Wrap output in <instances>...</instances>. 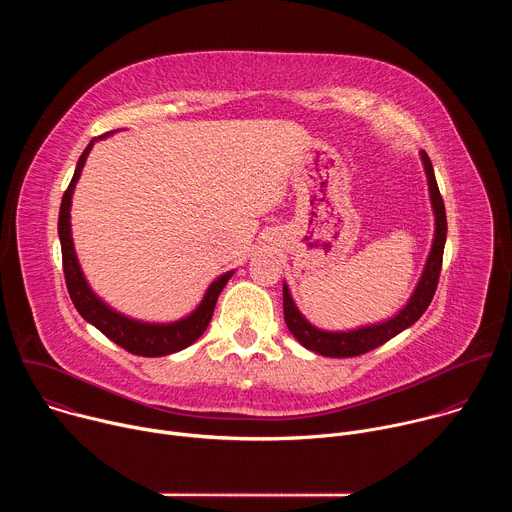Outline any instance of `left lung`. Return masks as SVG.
Listing matches in <instances>:
<instances>
[{"label": "left lung", "instance_id": "8db88e82", "mask_svg": "<svg viewBox=\"0 0 512 512\" xmlns=\"http://www.w3.org/2000/svg\"><path fill=\"white\" fill-rule=\"evenodd\" d=\"M419 158H421L425 178H427V190H429L435 229H433V241H431L429 255L425 259L421 277L413 289V294L409 296L407 304L401 310H397V314H393L391 318H387L383 322L364 324V326H356L350 330H324V328L314 326L300 312L294 298H291V291H289L287 283L283 281V318H285L289 332L294 334V338L304 348H308L316 354H322V356H330V358L364 354V352H369V350L385 344L387 340L395 338L409 326H413L423 316L427 306L431 304L435 287H437V279H440V271H442L448 221H446L444 200H442L440 188H437V182H435L433 166L425 152H421Z\"/></svg>", "mask_w": 512, "mask_h": 512}]
</instances>
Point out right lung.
Listing matches in <instances>:
<instances>
[{"label":"right lung","mask_w":512,"mask_h":512,"mask_svg":"<svg viewBox=\"0 0 512 512\" xmlns=\"http://www.w3.org/2000/svg\"><path fill=\"white\" fill-rule=\"evenodd\" d=\"M111 133H105L101 137H93L91 143L87 145V150L77 162L75 176H72L62 202H60V212H58V239L62 247V267H64V277H66V287L72 304H75L77 312L93 324L99 332H103L109 340L119 344L131 354L137 356H166L178 350L188 348L194 344L204 330L210 324L214 306L218 296H221L223 287L227 281L233 277L235 269L225 271L223 275H218L204 291V296L200 304L186 314L180 320L174 322H145V320H135L131 316H125L111 308L105 300H101L93 287L89 285L77 251H75V241H72V229H70V206H72V194H75L77 182L81 178V172L85 168V162L93 150V145L99 139L109 137Z\"/></svg>","instance_id":"right-lung-1"}]
</instances>
